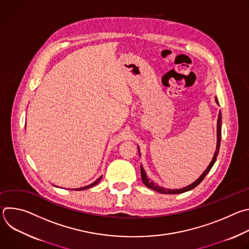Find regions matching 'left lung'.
Here are the masks:
<instances>
[{
    "instance_id": "obj_1",
    "label": "left lung",
    "mask_w": 249,
    "mask_h": 249,
    "mask_svg": "<svg viewBox=\"0 0 249 249\" xmlns=\"http://www.w3.org/2000/svg\"><path fill=\"white\" fill-rule=\"evenodd\" d=\"M215 100L217 102V104L219 105V100L217 98V96L215 97ZM221 137H222V113L221 111L219 112V116H218V121H217V147H216V151H215V154H214V157H213L210 164L208 165V167L205 169V171L199 176V178H197L194 182H192L191 184L183 187V188H180V189H169V188H164V187H160L159 185H157L155 182L151 181L148 176H147V173L143 167V165L141 164V176H142V181H143V183L157 191V192H160V193H162V194H179V193H183V192H186V191H189V190H192L193 188H195L197 185H199L202 180L205 178V176L208 174V172L211 170V168L213 167V165H214V163L216 162L217 160V157L219 155V151H220V145H221ZM138 152H139V156L141 157V152H140V148L138 146Z\"/></svg>"
}]
</instances>
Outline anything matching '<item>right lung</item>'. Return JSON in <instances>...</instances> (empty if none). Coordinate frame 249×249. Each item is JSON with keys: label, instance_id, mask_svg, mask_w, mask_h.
<instances>
[{"label": "right lung", "instance_id": "right-lung-1", "mask_svg": "<svg viewBox=\"0 0 249 249\" xmlns=\"http://www.w3.org/2000/svg\"><path fill=\"white\" fill-rule=\"evenodd\" d=\"M102 178V175L99 177V178H97L94 182H92L91 184H89V185H87V186H84V187H80V188H75V189H71V190H85V189H88V188H90V187H92V186H94V185H96L99 181H100V179Z\"/></svg>", "mask_w": 249, "mask_h": 249}]
</instances>
